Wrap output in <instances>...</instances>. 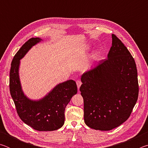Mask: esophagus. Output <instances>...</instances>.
<instances>
[{
	"label": "esophagus",
	"instance_id": "34e87169",
	"mask_svg": "<svg viewBox=\"0 0 148 148\" xmlns=\"http://www.w3.org/2000/svg\"><path fill=\"white\" fill-rule=\"evenodd\" d=\"M76 84H77V89H79V87H80V86H81V85H82L81 81H80V80H77V81H76Z\"/></svg>",
	"mask_w": 148,
	"mask_h": 148
}]
</instances>
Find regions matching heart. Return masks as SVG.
Masks as SVG:
<instances>
[{
	"label": "heart",
	"mask_w": 148,
	"mask_h": 148,
	"mask_svg": "<svg viewBox=\"0 0 148 148\" xmlns=\"http://www.w3.org/2000/svg\"><path fill=\"white\" fill-rule=\"evenodd\" d=\"M97 57H98V53H95L93 56H92V58H93V59H96L97 58Z\"/></svg>",
	"instance_id": "obj_1"
}]
</instances>
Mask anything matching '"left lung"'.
I'll use <instances>...</instances> for the list:
<instances>
[{"instance_id":"8db88e82","label":"left lung","mask_w":148,"mask_h":148,"mask_svg":"<svg viewBox=\"0 0 148 148\" xmlns=\"http://www.w3.org/2000/svg\"><path fill=\"white\" fill-rule=\"evenodd\" d=\"M112 38L108 58L81 77L84 121L99 131H110L127 121L138 97L134 59L116 35Z\"/></svg>"}]
</instances>
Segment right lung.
Here are the masks:
<instances>
[{"label":"right lung","instance_id":"1","mask_svg":"<svg viewBox=\"0 0 148 148\" xmlns=\"http://www.w3.org/2000/svg\"><path fill=\"white\" fill-rule=\"evenodd\" d=\"M42 40L37 37L31 38L15 55L10 72V91L17 114L25 123L38 131H52L64 125L65 108L77 89L76 82L69 79L57 84L39 100L30 99L24 94L19 74L20 60Z\"/></svg>","mask_w":148,"mask_h":148}]
</instances>
